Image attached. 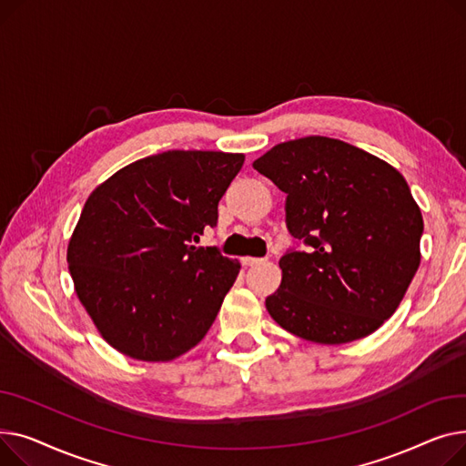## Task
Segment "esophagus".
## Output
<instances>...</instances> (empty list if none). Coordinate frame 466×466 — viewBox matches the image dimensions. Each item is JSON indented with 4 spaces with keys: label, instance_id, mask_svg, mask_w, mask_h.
Returning a JSON list of instances; mask_svg holds the SVG:
<instances>
[{
    "label": "esophagus",
    "instance_id": "esophagus-1",
    "mask_svg": "<svg viewBox=\"0 0 466 466\" xmlns=\"http://www.w3.org/2000/svg\"><path fill=\"white\" fill-rule=\"evenodd\" d=\"M240 261H242V265L250 267V265H258V263H263V258H250V256H244V258H240Z\"/></svg>",
    "mask_w": 466,
    "mask_h": 466
}]
</instances>
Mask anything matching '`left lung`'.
Here are the masks:
<instances>
[{
    "label": "left lung",
    "mask_w": 466,
    "mask_h": 466,
    "mask_svg": "<svg viewBox=\"0 0 466 466\" xmlns=\"http://www.w3.org/2000/svg\"><path fill=\"white\" fill-rule=\"evenodd\" d=\"M254 169L288 196L293 237L280 258L282 284L265 299L272 319L321 344L374 333L420 267L423 218L404 177L358 147L319 135L277 145Z\"/></svg>",
    "instance_id": "obj_1"
}]
</instances>
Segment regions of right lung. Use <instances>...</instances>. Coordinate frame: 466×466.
Instances as JSON below:
<instances>
[{"mask_svg": "<svg viewBox=\"0 0 466 466\" xmlns=\"http://www.w3.org/2000/svg\"><path fill=\"white\" fill-rule=\"evenodd\" d=\"M242 154L167 150L92 191L67 248L82 307L127 358L169 361L210 329L240 263L196 246Z\"/></svg>", "mask_w": 466, "mask_h": 466, "instance_id": "obj_1", "label": "right lung"}]
</instances>
